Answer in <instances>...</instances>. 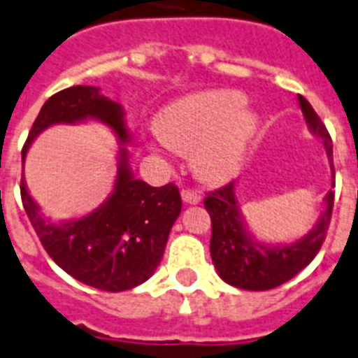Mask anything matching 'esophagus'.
<instances>
[{"label": "esophagus", "mask_w": 358, "mask_h": 358, "mask_svg": "<svg viewBox=\"0 0 358 358\" xmlns=\"http://www.w3.org/2000/svg\"><path fill=\"white\" fill-rule=\"evenodd\" d=\"M182 200H184L185 204L194 206L200 202V194L196 193V191H189V189H184V191H182Z\"/></svg>", "instance_id": "1"}]
</instances>
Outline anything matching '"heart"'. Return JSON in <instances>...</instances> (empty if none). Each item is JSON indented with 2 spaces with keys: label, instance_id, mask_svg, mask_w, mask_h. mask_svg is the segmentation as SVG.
<instances>
[{
  "label": "heart",
  "instance_id": "heart-1",
  "mask_svg": "<svg viewBox=\"0 0 358 358\" xmlns=\"http://www.w3.org/2000/svg\"><path fill=\"white\" fill-rule=\"evenodd\" d=\"M245 103V95L231 90L176 99L156 117L162 147L193 152L194 171L204 180L231 178L259 130V117Z\"/></svg>",
  "mask_w": 358,
  "mask_h": 358
}]
</instances>
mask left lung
<instances>
[{
  "mask_svg": "<svg viewBox=\"0 0 358 358\" xmlns=\"http://www.w3.org/2000/svg\"><path fill=\"white\" fill-rule=\"evenodd\" d=\"M298 104L309 132L324 143L331 167V184L335 185L333 143L329 134L307 99L298 95ZM235 185L237 184L231 182L226 187L209 193L204 200L211 217V261L220 280L231 287L245 290L275 289L294 278L316 257L329 228L335 194L333 191L325 194L320 217L300 239L290 243H264L250 229L241 211Z\"/></svg>",
  "mask_w": 358,
  "mask_h": 358,
  "instance_id": "8db88e82",
  "label": "left lung"
}]
</instances>
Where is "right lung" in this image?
Listing matches in <instances>:
<instances>
[{
	"label": "right lung",
	"instance_id": "1",
	"mask_svg": "<svg viewBox=\"0 0 358 358\" xmlns=\"http://www.w3.org/2000/svg\"><path fill=\"white\" fill-rule=\"evenodd\" d=\"M95 121L108 127L117 139V173L104 202L78 219L53 220L31 196L22 180V202L34 231L55 263L84 285L121 292L145 283L164 257L171 228L182 211L173 184L152 187L134 176L130 167L132 132L119 103L97 86H73L49 97L38 113L22 150L25 164L34 139L55 124Z\"/></svg>",
	"mask_w": 358,
	"mask_h": 358
}]
</instances>
